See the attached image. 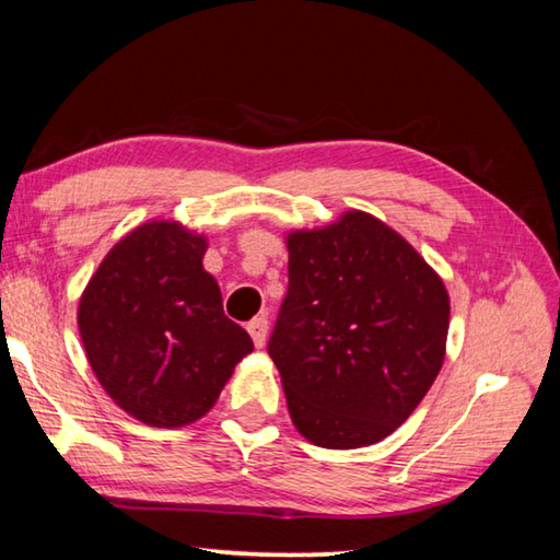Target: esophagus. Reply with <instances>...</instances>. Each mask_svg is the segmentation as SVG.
Listing matches in <instances>:
<instances>
[{"label":"esophagus","mask_w":560,"mask_h":560,"mask_svg":"<svg viewBox=\"0 0 560 560\" xmlns=\"http://www.w3.org/2000/svg\"><path fill=\"white\" fill-rule=\"evenodd\" d=\"M246 328H248V334H252L256 349H261V346L266 343V334H269V318L256 316V318H252V322H248Z\"/></svg>","instance_id":"34e87169"}]
</instances>
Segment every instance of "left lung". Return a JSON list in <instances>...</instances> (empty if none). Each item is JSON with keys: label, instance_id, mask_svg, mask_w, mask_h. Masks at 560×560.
I'll use <instances>...</instances> for the list:
<instances>
[{"label": "left lung", "instance_id": "1", "mask_svg": "<svg viewBox=\"0 0 560 560\" xmlns=\"http://www.w3.org/2000/svg\"><path fill=\"white\" fill-rule=\"evenodd\" d=\"M289 291L269 339L301 436L361 448L392 436L436 381L448 291L366 211L287 236Z\"/></svg>", "mask_w": 560, "mask_h": 560}]
</instances>
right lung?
<instances>
[{
  "instance_id": "1",
  "label": "right lung",
  "mask_w": 560,
  "mask_h": 560,
  "mask_svg": "<svg viewBox=\"0 0 560 560\" xmlns=\"http://www.w3.org/2000/svg\"><path fill=\"white\" fill-rule=\"evenodd\" d=\"M203 252L207 236L179 221H147L104 256L79 299L94 376L114 404L156 429L201 419L254 351L224 314Z\"/></svg>"
}]
</instances>
